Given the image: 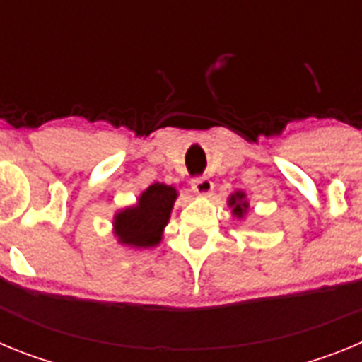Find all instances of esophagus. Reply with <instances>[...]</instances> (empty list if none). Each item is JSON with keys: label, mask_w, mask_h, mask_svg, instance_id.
<instances>
[{"label": "esophagus", "mask_w": 362, "mask_h": 362, "mask_svg": "<svg viewBox=\"0 0 362 362\" xmlns=\"http://www.w3.org/2000/svg\"><path fill=\"white\" fill-rule=\"evenodd\" d=\"M214 183L210 181L206 175H197V177L192 179V190L199 194V196H209L210 192H212Z\"/></svg>", "instance_id": "esophagus-1"}]
</instances>
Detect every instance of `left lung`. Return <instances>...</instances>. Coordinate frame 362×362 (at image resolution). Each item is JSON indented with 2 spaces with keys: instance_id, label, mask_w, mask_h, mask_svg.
<instances>
[{
  "instance_id": "1",
  "label": "left lung",
  "mask_w": 362,
  "mask_h": 362,
  "mask_svg": "<svg viewBox=\"0 0 362 362\" xmlns=\"http://www.w3.org/2000/svg\"><path fill=\"white\" fill-rule=\"evenodd\" d=\"M243 199H245V194H243V192H235V194L230 197V204L233 206L232 212L235 214L238 217H243V214H245L246 209H248L246 201H243Z\"/></svg>"
}]
</instances>
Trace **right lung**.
I'll use <instances>...</instances> for the list:
<instances>
[{"label": "right lung", "instance_id": "obj_1", "mask_svg": "<svg viewBox=\"0 0 362 362\" xmlns=\"http://www.w3.org/2000/svg\"><path fill=\"white\" fill-rule=\"evenodd\" d=\"M177 197L175 188L153 183L139 197V203L116 216V235L121 243L137 248H148L161 241L170 210Z\"/></svg>", "mask_w": 362, "mask_h": 362}]
</instances>
